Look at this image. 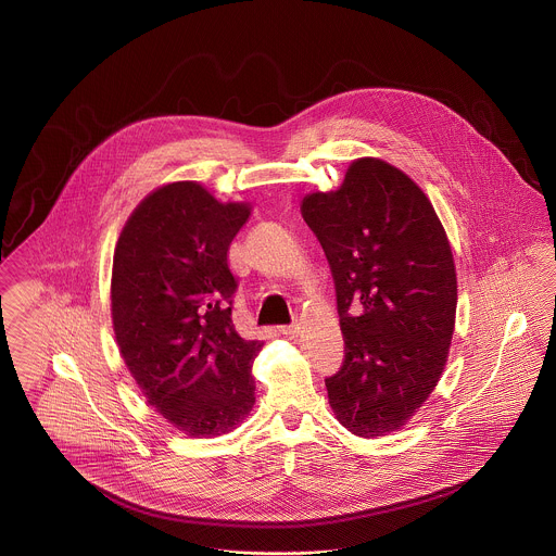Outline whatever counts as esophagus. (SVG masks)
Masks as SVG:
<instances>
[{
	"label": "esophagus",
	"instance_id": "1",
	"mask_svg": "<svg viewBox=\"0 0 556 556\" xmlns=\"http://www.w3.org/2000/svg\"><path fill=\"white\" fill-rule=\"evenodd\" d=\"M279 331H281V333L283 334H291V337H293V334L300 333V323H291V325H281V327H279Z\"/></svg>",
	"mask_w": 556,
	"mask_h": 556
}]
</instances>
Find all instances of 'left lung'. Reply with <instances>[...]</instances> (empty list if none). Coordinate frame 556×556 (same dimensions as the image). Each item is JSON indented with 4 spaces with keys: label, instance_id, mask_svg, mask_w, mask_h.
Here are the masks:
<instances>
[{
    "label": "left lung",
    "instance_id": "obj_1",
    "mask_svg": "<svg viewBox=\"0 0 556 556\" xmlns=\"http://www.w3.org/2000/svg\"><path fill=\"white\" fill-rule=\"evenodd\" d=\"M333 273L345 357L325 378L357 437L397 430L443 372L457 308L451 245L430 200L397 167L357 159L337 192L302 202Z\"/></svg>",
    "mask_w": 556,
    "mask_h": 556
}]
</instances>
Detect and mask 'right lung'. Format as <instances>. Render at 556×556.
Returning <instances> with one entry per match:
<instances>
[{"instance_id": "add662e5", "label": "right lung", "mask_w": 556, "mask_h": 556, "mask_svg": "<svg viewBox=\"0 0 556 556\" xmlns=\"http://www.w3.org/2000/svg\"><path fill=\"white\" fill-rule=\"evenodd\" d=\"M248 204L217 202L197 181L138 204L113 256L119 352L156 412L190 437L225 434L254 405L252 362L263 341L240 337L229 245Z\"/></svg>"}]
</instances>
